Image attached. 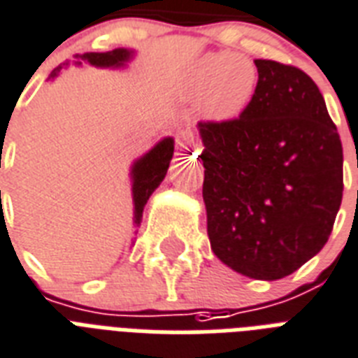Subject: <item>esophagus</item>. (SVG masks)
<instances>
[{"mask_svg": "<svg viewBox=\"0 0 358 358\" xmlns=\"http://www.w3.org/2000/svg\"><path fill=\"white\" fill-rule=\"evenodd\" d=\"M177 145H179V149L188 151V153H198V145H196V141H194L192 132H187V130H182V132L177 134Z\"/></svg>", "mask_w": 358, "mask_h": 358, "instance_id": "esophagus-1", "label": "esophagus"}]
</instances>
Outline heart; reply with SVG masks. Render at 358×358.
Wrapping results in <instances>:
<instances>
[{"mask_svg": "<svg viewBox=\"0 0 358 358\" xmlns=\"http://www.w3.org/2000/svg\"><path fill=\"white\" fill-rule=\"evenodd\" d=\"M257 87V69L243 54L215 52L199 57L187 74L185 93L201 99L209 121L226 123L245 112Z\"/></svg>", "mask_w": 358, "mask_h": 358, "instance_id": "b5f03b06", "label": "heart"}]
</instances>
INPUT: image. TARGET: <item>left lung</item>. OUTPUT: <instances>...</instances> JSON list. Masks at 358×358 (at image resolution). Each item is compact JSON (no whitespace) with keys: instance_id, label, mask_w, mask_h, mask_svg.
I'll return each mask as SVG.
<instances>
[{"instance_id":"left-lung-1","label":"left lung","mask_w":358,"mask_h":358,"mask_svg":"<svg viewBox=\"0 0 358 358\" xmlns=\"http://www.w3.org/2000/svg\"><path fill=\"white\" fill-rule=\"evenodd\" d=\"M257 87L234 121H199L207 234L237 273L278 280L331 237L343 192L336 124L314 80L278 61L254 59Z\"/></svg>"}]
</instances>
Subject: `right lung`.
Here are the masks:
<instances>
[{"label": "right lung", "mask_w": 358, "mask_h": 358, "mask_svg": "<svg viewBox=\"0 0 358 358\" xmlns=\"http://www.w3.org/2000/svg\"><path fill=\"white\" fill-rule=\"evenodd\" d=\"M132 57V52L127 48H115L112 52H90V54H76L73 59H66L61 63L57 69L52 71L50 78L57 76L63 66L82 65V63H90L95 66H123L127 61ZM173 157V140L164 138L159 141L148 155H143L140 160H136L132 166V198H134V228L141 224V215H143V207L148 203L149 196L157 190L162 179L166 177V171L170 168V160Z\"/></svg>", "instance_id": "obj_1"}]
</instances>
